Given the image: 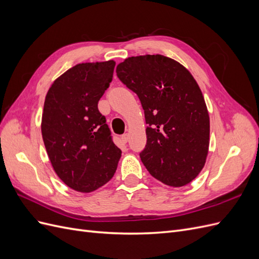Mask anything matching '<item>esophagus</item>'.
Listing matches in <instances>:
<instances>
[{
  "instance_id": "obj_1",
  "label": "esophagus",
  "mask_w": 259,
  "mask_h": 259,
  "mask_svg": "<svg viewBox=\"0 0 259 259\" xmlns=\"http://www.w3.org/2000/svg\"><path fill=\"white\" fill-rule=\"evenodd\" d=\"M128 138H130V135H128V134H124V135H122V137H121L122 143H123V144H126V143L128 142Z\"/></svg>"
}]
</instances>
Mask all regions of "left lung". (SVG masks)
Returning a JSON list of instances; mask_svg holds the SVG:
<instances>
[{
  "label": "left lung",
  "instance_id": "obj_1",
  "mask_svg": "<svg viewBox=\"0 0 259 259\" xmlns=\"http://www.w3.org/2000/svg\"><path fill=\"white\" fill-rule=\"evenodd\" d=\"M116 75L145 111L147 145L140 159L149 173L170 187L191 183L204 167L209 146V115L192 74L158 54L126 58Z\"/></svg>",
  "mask_w": 259,
  "mask_h": 259
}]
</instances>
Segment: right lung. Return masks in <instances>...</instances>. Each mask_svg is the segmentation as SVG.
Here are the masks:
<instances>
[{"instance_id":"right-lung-1","label":"right lung","mask_w":259,"mask_h":259,"mask_svg":"<svg viewBox=\"0 0 259 259\" xmlns=\"http://www.w3.org/2000/svg\"><path fill=\"white\" fill-rule=\"evenodd\" d=\"M115 61L84 62L57 77L46 94L41 131L55 173L89 193L110 180L121 158L98 101L112 81Z\"/></svg>"}]
</instances>
